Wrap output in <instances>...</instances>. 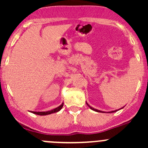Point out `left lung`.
I'll use <instances>...</instances> for the list:
<instances>
[{"label": "left lung", "mask_w": 148, "mask_h": 148, "mask_svg": "<svg viewBox=\"0 0 148 148\" xmlns=\"http://www.w3.org/2000/svg\"><path fill=\"white\" fill-rule=\"evenodd\" d=\"M86 104H87V106H88V107H89V108L91 109V110H94V111H95V112H102V111H100V110H96V109L93 108V107H91V106H89V104H87V103H86ZM117 111H118V110H114V111H112V112H110V113H112V112H117Z\"/></svg>", "instance_id": "1"}]
</instances>
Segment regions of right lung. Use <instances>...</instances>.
<instances>
[{"label":"right lung","instance_id":"add662e5","mask_svg":"<svg viewBox=\"0 0 148 148\" xmlns=\"http://www.w3.org/2000/svg\"><path fill=\"white\" fill-rule=\"evenodd\" d=\"M64 105V103H62L60 106H59L58 107L56 108L53 109V110H51V111H47V112H31L34 113V114H38V115H47V114H52V113H55V112H57L60 111L62 110V108L63 107Z\"/></svg>","mask_w":148,"mask_h":148}]
</instances>
